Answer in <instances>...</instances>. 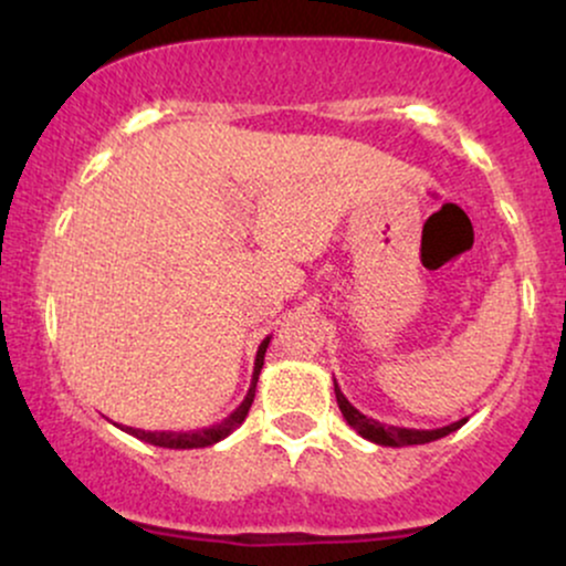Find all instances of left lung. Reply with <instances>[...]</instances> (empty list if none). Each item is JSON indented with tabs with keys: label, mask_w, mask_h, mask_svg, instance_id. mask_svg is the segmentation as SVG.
I'll return each mask as SVG.
<instances>
[{
	"label": "left lung",
	"mask_w": 566,
	"mask_h": 566,
	"mask_svg": "<svg viewBox=\"0 0 566 566\" xmlns=\"http://www.w3.org/2000/svg\"><path fill=\"white\" fill-rule=\"evenodd\" d=\"M335 399H337V407H340L343 418H346V423L354 428L359 437H365L369 441H375V444H382V447H409V444H428V441H437L441 437H447V433L458 431L460 426L465 423L469 418L458 420V423H450L444 428H433V431H423V428H399V426H386V423H378L375 418H367L365 412H359L350 401L343 396L340 386L335 382Z\"/></svg>",
	"instance_id": "left-lung-1"
}]
</instances>
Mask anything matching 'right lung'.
<instances>
[{
  "instance_id": "add662e5",
  "label": "right lung",
  "mask_w": 566,
  "mask_h": 566,
  "mask_svg": "<svg viewBox=\"0 0 566 566\" xmlns=\"http://www.w3.org/2000/svg\"><path fill=\"white\" fill-rule=\"evenodd\" d=\"M269 343H271V337H265V340L261 343V348H258L255 373H252L250 391H247L244 401L233 409L229 418L220 420V423L210 426V428H197V431H143V428H133V426H119V428L122 431H127L129 437L148 441V444H154V447H167V450H199V447L218 444L220 439H226L229 433H233L239 426L244 423L247 412H250V407H252V399H255L258 375H261V369H263V356H265V348H269Z\"/></svg>"
}]
</instances>
